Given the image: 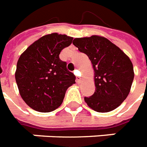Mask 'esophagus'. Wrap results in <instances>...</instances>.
Segmentation results:
<instances>
[{
    "label": "esophagus",
    "instance_id": "esophagus-1",
    "mask_svg": "<svg viewBox=\"0 0 147 147\" xmlns=\"http://www.w3.org/2000/svg\"><path fill=\"white\" fill-rule=\"evenodd\" d=\"M74 74H75L76 76H78V70H76V71H74ZM81 79L82 78H80V77H78V76L76 77V81H77V82H81Z\"/></svg>",
    "mask_w": 147,
    "mask_h": 147
}]
</instances>
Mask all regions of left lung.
<instances>
[{
	"mask_svg": "<svg viewBox=\"0 0 147 147\" xmlns=\"http://www.w3.org/2000/svg\"><path fill=\"white\" fill-rule=\"evenodd\" d=\"M73 45L86 54L94 70L95 92L85 102L98 113L119 106L128 96L134 78L132 61L119 47L102 36L77 38Z\"/></svg>",
	"mask_w": 147,
	"mask_h": 147,
	"instance_id": "8db88e82",
	"label": "left lung"
}]
</instances>
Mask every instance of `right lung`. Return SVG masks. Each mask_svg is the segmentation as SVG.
Wrapping results in <instances>:
<instances>
[{
  "instance_id": "obj_1",
  "label": "right lung",
  "mask_w": 147,
  "mask_h": 147,
  "mask_svg": "<svg viewBox=\"0 0 147 147\" xmlns=\"http://www.w3.org/2000/svg\"><path fill=\"white\" fill-rule=\"evenodd\" d=\"M73 38L52 33L44 35L21 54L15 71L19 93L34 110L49 113L61 106L69 87L76 83V76L59 59L62 49Z\"/></svg>"
}]
</instances>
